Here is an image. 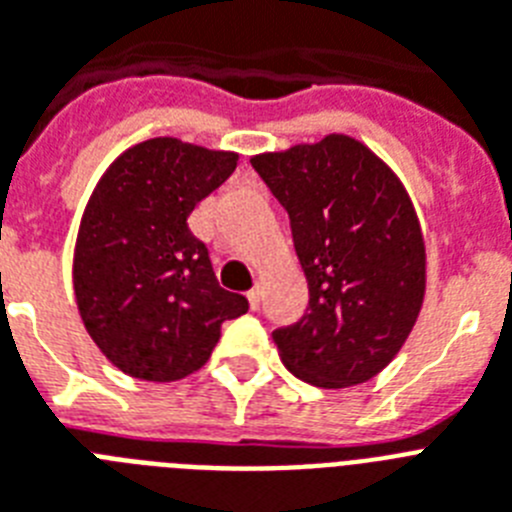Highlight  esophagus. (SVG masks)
<instances>
[{"mask_svg": "<svg viewBox=\"0 0 512 512\" xmlns=\"http://www.w3.org/2000/svg\"><path fill=\"white\" fill-rule=\"evenodd\" d=\"M248 303H251L253 311H256V308L261 306V290H259V287H253V290H248Z\"/></svg>", "mask_w": 512, "mask_h": 512, "instance_id": "esophagus-1", "label": "esophagus"}]
</instances>
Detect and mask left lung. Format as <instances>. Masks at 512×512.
Returning <instances> with one entry per match:
<instances>
[{
	"instance_id": "1",
	"label": "left lung",
	"mask_w": 512,
	"mask_h": 512,
	"mask_svg": "<svg viewBox=\"0 0 512 512\" xmlns=\"http://www.w3.org/2000/svg\"><path fill=\"white\" fill-rule=\"evenodd\" d=\"M251 164L290 214L308 282L301 322L272 332L282 363L324 390L369 382L398 356L424 306L426 246L408 190L342 133Z\"/></svg>"
}]
</instances>
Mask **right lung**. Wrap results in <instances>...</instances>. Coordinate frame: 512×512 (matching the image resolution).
I'll list each match as a JSON object with an SVG mask.
<instances>
[{
  "label": "right lung",
  "mask_w": 512,
  "mask_h": 512,
  "mask_svg": "<svg viewBox=\"0 0 512 512\" xmlns=\"http://www.w3.org/2000/svg\"><path fill=\"white\" fill-rule=\"evenodd\" d=\"M238 167L235 151L149 138L99 177L80 217L73 290L83 327L112 366L177 382L209 361L227 319L248 311L219 287L190 211Z\"/></svg>",
  "instance_id": "add662e5"
}]
</instances>
